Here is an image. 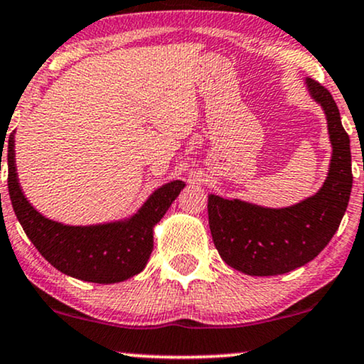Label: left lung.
Listing matches in <instances>:
<instances>
[{
  "mask_svg": "<svg viewBox=\"0 0 364 364\" xmlns=\"http://www.w3.org/2000/svg\"><path fill=\"white\" fill-rule=\"evenodd\" d=\"M308 91L326 114L333 146L330 172L320 192L288 208H265L208 196V225L223 262L253 277L282 275L311 262L340 227L350 200V137L335 99L320 82Z\"/></svg>",
  "mask_w": 364,
  "mask_h": 364,
  "instance_id": "left-lung-1",
  "label": "left lung"
}]
</instances>
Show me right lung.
<instances>
[{
  "label": "right lung",
  "instance_id": "add662e5",
  "mask_svg": "<svg viewBox=\"0 0 364 364\" xmlns=\"http://www.w3.org/2000/svg\"><path fill=\"white\" fill-rule=\"evenodd\" d=\"M183 187L182 181H173L157 188L141 210L126 222L91 227L63 225L48 220L24 198L16 177L13 134L8 141V188L14 213L38 252L54 268L77 280L107 285L141 273L154 247V225Z\"/></svg>",
  "mask_w": 364,
  "mask_h": 364
}]
</instances>
